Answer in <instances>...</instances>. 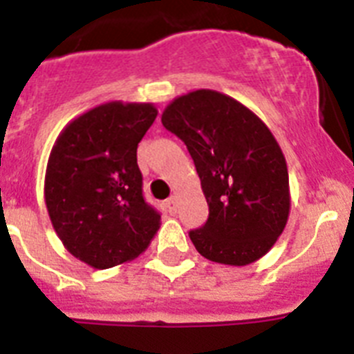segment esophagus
Returning <instances> with one entry per match:
<instances>
[{"mask_svg":"<svg viewBox=\"0 0 354 354\" xmlns=\"http://www.w3.org/2000/svg\"><path fill=\"white\" fill-rule=\"evenodd\" d=\"M165 207H167L169 212H171V214L176 212V207H178V198H176V196H172V198H169V200L165 201Z\"/></svg>","mask_w":354,"mask_h":354,"instance_id":"1","label":"esophagus"}]
</instances>
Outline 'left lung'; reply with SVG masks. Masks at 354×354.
Returning a JSON list of instances; mask_svg holds the SVG:
<instances>
[{
  "instance_id": "left-lung-1",
  "label": "left lung",
  "mask_w": 354,
  "mask_h": 354,
  "mask_svg": "<svg viewBox=\"0 0 354 354\" xmlns=\"http://www.w3.org/2000/svg\"><path fill=\"white\" fill-rule=\"evenodd\" d=\"M165 129L182 138L194 160L209 219L191 230L205 259L246 266L283 234L292 196L283 149L245 104L214 90H194L169 102Z\"/></svg>"
}]
</instances>
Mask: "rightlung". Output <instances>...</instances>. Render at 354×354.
Listing matches in <instances>:
<instances>
[{
	"mask_svg": "<svg viewBox=\"0 0 354 354\" xmlns=\"http://www.w3.org/2000/svg\"><path fill=\"white\" fill-rule=\"evenodd\" d=\"M158 115L151 102H111L68 124L50 151L44 203L73 257L113 268L147 250L160 214L142 196L136 147Z\"/></svg>",
	"mask_w": 354,
	"mask_h": 354,
	"instance_id": "1",
	"label": "right lung"
}]
</instances>
